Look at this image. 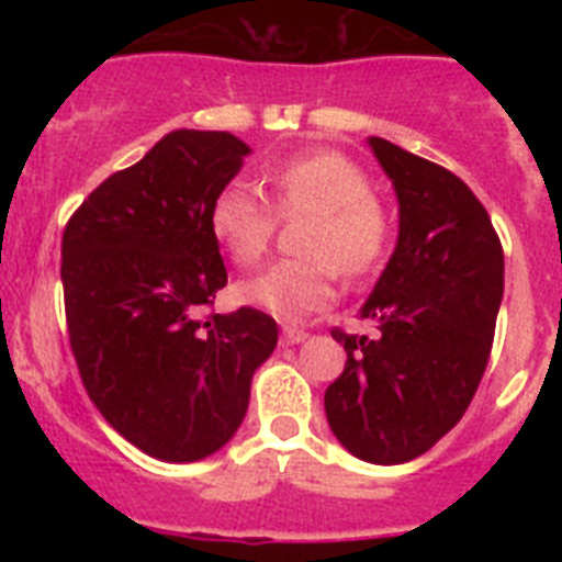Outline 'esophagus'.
I'll return each mask as SVG.
<instances>
[{"label":"esophagus","mask_w":562,"mask_h":562,"mask_svg":"<svg viewBox=\"0 0 562 562\" xmlns=\"http://www.w3.org/2000/svg\"><path fill=\"white\" fill-rule=\"evenodd\" d=\"M281 337H284V342H301L310 337V331H304L301 326L295 324H284V329H281Z\"/></svg>","instance_id":"esophagus-1"}]
</instances>
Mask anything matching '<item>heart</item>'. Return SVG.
<instances>
[{"instance_id": "obj_1", "label": "heart", "mask_w": 562, "mask_h": 562, "mask_svg": "<svg viewBox=\"0 0 562 562\" xmlns=\"http://www.w3.org/2000/svg\"><path fill=\"white\" fill-rule=\"evenodd\" d=\"M360 162L331 148L297 154L270 173V200L247 182H231L211 202V233L238 267L256 265L276 236L278 216L310 213L297 236L301 258H284L238 281L245 304L281 317L324 310L335 276L362 278L389 256L391 216Z\"/></svg>"}]
</instances>
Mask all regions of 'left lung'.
Returning a JSON list of instances; mask_svg holds the SVG:
<instances>
[{
    "label": "left lung",
    "mask_w": 562,
    "mask_h": 562,
    "mask_svg": "<svg viewBox=\"0 0 562 562\" xmlns=\"http://www.w3.org/2000/svg\"><path fill=\"white\" fill-rule=\"evenodd\" d=\"M371 148L400 196V241L360 310L376 335L331 329L346 366L324 405L349 453L402 464L456 428L479 391L504 295V247L453 171L382 137Z\"/></svg>",
    "instance_id": "8db88e82"
}]
</instances>
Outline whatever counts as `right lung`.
<instances>
[{"label": "right lung", "mask_w": 562, "mask_h": 562, "mask_svg": "<svg viewBox=\"0 0 562 562\" xmlns=\"http://www.w3.org/2000/svg\"><path fill=\"white\" fill-rule=\"evenodd\" d=\"M250 151L227 132L166 134L103 180L61 238L69 349L89 400L134 448L200 461L231 441L278 326L241 306L202 315L227 284L211 202Z\"/></svg>", "instance_id": "1"}]
</instances>
